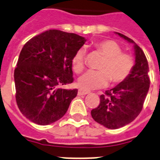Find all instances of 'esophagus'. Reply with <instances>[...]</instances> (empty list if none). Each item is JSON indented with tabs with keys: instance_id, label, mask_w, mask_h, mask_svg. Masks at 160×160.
I'll return each instance as SVG.
<instances>
[{
	"instance_id": "1",
	"label": "esophagus",
	"mask_w": 160,
	"mask_h": 160,
	"mask_svg": "<svg viewBox=\"0 0 160 160\" xmlns=\"http://www.w3.org/2000/svg\"><path fill=\"white\" fill-rule=\"evenodd\" d=\"M89 93H90L89 91H86V90H84V89H79V91H78V94L79 95H85V94H88Z\"/></svg>"
}]
</instances>
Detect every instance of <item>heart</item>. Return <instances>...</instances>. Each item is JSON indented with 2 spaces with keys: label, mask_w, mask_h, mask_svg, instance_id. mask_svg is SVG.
I'll return each instance as SVG.
<instances>
[{
  "label": "heart",
  "mask_w": 160,
  "mask_h": 160,
  "mask_svg": "<svg viewBox=\"0 0 160 160\" xmlns=\"http://www.w3.org/2000/svg\"><path fill=\"white\" fill-rule=\"evenodd\" d=\"M94 48L104 57L99 70L89 71L78 80L81 89H94L106 86L110 80L112 84L123 82L132 73L135 61L131 54L123 52L118 42L112 40H102L94 43ZM85 50L80 48L72 58V67L76 73H80L84 68Z\"/></svg>",
  "instance_id": "obj_1"
}]
</instances>
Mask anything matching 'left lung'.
Returning <instances> with one entry per match:
<instances>
[{
  "label": "left lung",
  "instance_id": "1",
  "mask_svg": "<svg viewBox=\"0 0 160 160\" xmlns=\"http://www.w3.org/2000/svg\"><path fill=\"white\" fill-rule=\"evenodd\" d=\"M116 33L134 44L136 60L129 77L100 95V103L91 111L93 120L108 129L124 127L138 116L150 84L148 76L149 65L142 49L130 38L120 33Z\"/></svg>",
  "mask_w": 160,
  "mask_h": 160
}]
</instances>
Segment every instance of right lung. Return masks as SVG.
<instances>
[{"mask_svg":"<svg viewBox=\"0 0 160 160\" xmlns=\"http://www.w3.org/2000/svg\"><path fill=\"white\" fill-rule=\"evenodd\" d=\"M85 41L76 33L51 29L24 44L14 77L17 105L28 120L49 125L66 114L78 90L61 86L73 82L72 58Z\"/></svg>","mask_w":160,"mask_h":160,"instance_id":"right-lung-1","label":"right lung"}]
</instances>
